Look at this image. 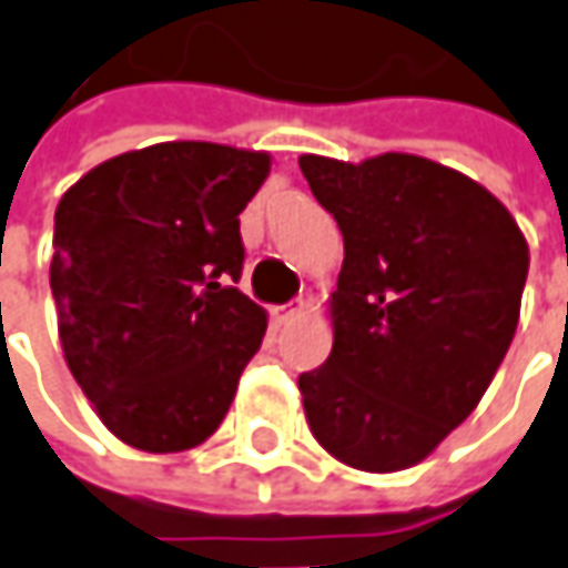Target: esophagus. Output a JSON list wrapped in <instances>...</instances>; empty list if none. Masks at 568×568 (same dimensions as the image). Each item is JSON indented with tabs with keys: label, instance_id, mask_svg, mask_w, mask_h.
I'll use <instances>...</instances> for the list:
<instances>
[{
	"label": "esophagus",
	"instance_id": "obj_1",
	"mask_svg": "<svg viewBox=\"0 0 568 568\" xmlns=\"http://www.w3.org/2000/svg\"><path fill=\"white\" fill-rule=\"evenodd\" d=\"M298 311H302V304L295 302H288V304H273V307H270V317H273V321L276 323H285V321H292V317H295V314H298Z\"/></svg>",
	"mask_w": 568,
	"mask_h": 568
}]
</instances>
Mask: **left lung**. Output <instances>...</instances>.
Segmentation results:
<instances>
[{
    "label": "left lung",
    "mask_w": 568,
    "mask_h": 568,
    "mask_svg": "<svg viewBox=\"0 0 568 568\" xmlns=\"http://www.w3.org/2000/svg\"><path fill=\"white\" fill-rule=\"evenodd\" d=\"M339 223L333 352L298 377L311 434L362 471H399L475 412L516 336L528 245L509 210L412 153L302 156Z\"/></svg>",
    "instance_id": "8db88e82"
}]
</instances>
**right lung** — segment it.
I'll use <instances>...</instances> for the list:
<instances>
[{"instance_id": "right-lung-1", "label": "right lung", "mask_w": 568, "mask_h": 568, "mask_svg": "<svg viewBox=\"0 0 568 568\" xmlns=\"http://www.w3.org/2000/svg\"><path fill=\"white\" fill-rule=\"evenodd\" d=\"M270 156L172 141L112 156L55 206L50 288L65 362L134 449L182 453L223 424L266 314L235 283L239 213Z\"/></svg>"}]
</instances>
